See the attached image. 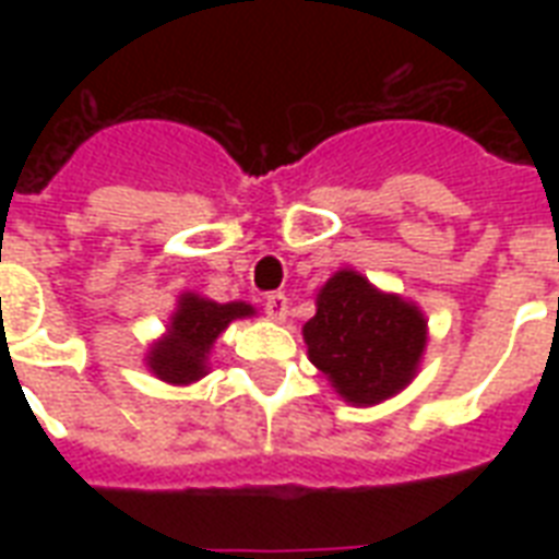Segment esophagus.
<instances>
[{
  "mask_svg": "<svg viewBox=\"0 0 559 559\" xmlns=\"http://www.w3.org/2000/svg\"><path fill=\"white\" fill-rule=\"evenodd\" d=\"M263 310H266V316H270L272 322H284L289 313V301L284 293H272V296H266V305H263Z\"/></svg>",
  "mask_w": 559,
  "mask_h": 559,
  "instance_id": "obj_1",
  "label": "esophagus"
}]
</instances>
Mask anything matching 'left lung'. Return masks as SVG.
I'll return each mask as SVG.
<instances>
[{
    "instance_id": "obj_1",
    "label": "left lung",
    "mask_w": 559,
    "mask_h": 559,
    "mask_svg": "<svg viewBox=\"0 0 559 559\" xmlns=\"http://www.w3.org/2000/svg\"><path fill=\"white\" fill-rule=\"evenodd\" d=\"M301 336L310 362L345 403L377 406L417 377L429 324L415 301L345 266L319 287L316 316Z\"/></svg>"
}]
</instances>
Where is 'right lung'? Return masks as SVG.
I'll return each mask as SVG.
<instances>
[{"label":"right lung","instance_id":"right-lung-1","mask_svg":"<svg viewBox=\"0 0 559 559\" xmlns=\"http://www.w3.org/2000/svg\"><path fill=\"white\" fill-rule=\"evenodd\" d=\"M254 307L246 301H211L200 293H182L170 313L165 333L151 342L144 366L168 385H193L211 371V348L235 319H252Z\"/></svg>","mask_w":559,"mask_h":559}]
</instances>
